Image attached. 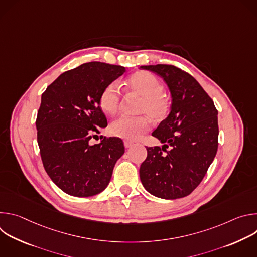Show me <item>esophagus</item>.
Masks as SVG:
<instances>
[{
	"instance_id": "1",
	"label": "esophagus",
	"mask_w": 257,
	"mask_h": 257,
	"mask_svg": "<svg viewBox=\"0 0 257 257\" xmlns=\"http://www.w3.org/2000/svg\"><path fill=\"white\" fill-rule=\"evenodd\" d=\"M124 145H125L126 149H129V148H131V146L133 145V142H132V141H129V140H125V141H124Z\"/></svg>"
}]
</instances>
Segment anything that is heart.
Returning <instances> with one entry per match:
<instances>
[{
    "mask_svg": "<svg viewBox=\"0 0 257 257\" xmlns=\"http://www.w3.org/2000/svg\"><path fill=\"white\" fill-rule=\"evenodd\" d=\"M129 90L140 97L137 112L150 116L155 121L165 119L169 113L170 102L163 92V83L152 73L139 71L127 81ZM121 103V91L117 82L107 84L100 92L98 104L106 115H115ZM150 120L144 117H121L109 125L113 136L137 140L150 129Z\"/></svg>",
    "mask_w": 257,
    "mask_h": 257,
    "instance_id": "heart-1",
    "label": "heart"
}]
</instances>
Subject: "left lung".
I'll return each instance as SVG.
<instances>
[{
  "mask_svg": "<svg viewBox=\"0 0 257 257\" xmlns=\"http://www.w3.org/2000/svg\"><path fill=\"white\" fill-rule=\"evenodd\" d=\"M140 68L161 76L172 96L170 114L153 132L164 145L146 148L148 157L139 169L141 183L159 198L185 197L200 184L216 155L217 111L188 73L163 64Z\"/></svg>",
  "mask_w": 257,
  "mask_h": 257,
  "instance_id": "obj_1",
  "label": "left lung"
}]
</instances>
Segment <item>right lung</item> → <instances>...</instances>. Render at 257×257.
<instances>
[{
    "mask_svg": "<svg viewBox=\"0 0 257 257\" xmlns=\"http://www.w3.org/2000/svg\"><path fill=\"white\" fill-rule=\"evenodd\" d=\"M125 71L123 66L85 63L64 72L42 95L35 123L42 161L52 181L69 195L89 197L103 191L125 153L118 137L89 143L98 127L107 126L99 94Z\"/></svg>",
    "mask_w": 257,
    "mask_h": 257,
    "instance_id": "1",
    "label": "right lung"
}]
</instances>
